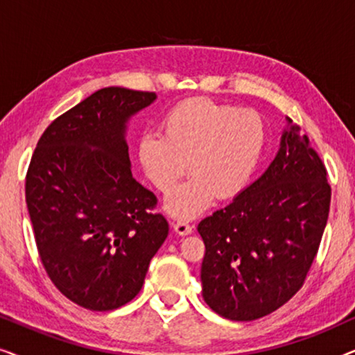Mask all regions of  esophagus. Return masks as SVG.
I'll return each instance as SVG.
<instances>
[{
	"mask_svg": "<svg viewBox=\"0 0 355 355\" xmlns=\"http://www.w3.org/2000/svg\"><path fill=\"white\" fill-rule=\"evenodd\" d=\"M173 227H174V231H176L179 236H187V234H191L192 230H193L192 225H189V223H187L186 220H178V221H174Z\"/></svg>",
	"mask_w": 355,
	"mask_h": 355,
	"instance_id": "obj_1",
	"label": "esophagus"
}]
</instances>
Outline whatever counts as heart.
<instances>
[{"instance_id":"b5f03b06","label":"heart","mask_w":355,"mask_h":355,"mask_svg":"<svg viewBox=\"0 0 355 355\" xmlns=\"http://www.w3.org/2000/svg\"><path fill=\"white\" fill-rule=\"evenodd\" d=\"M162 129L163 135L139 139L137 159L163 193L189 166L191 176L164 202L178 218L196 216L215 196L225 200L244 191L266 147V125L259 113L207 98L181 101L164 114Z\"/></svg>"}]
</instances>
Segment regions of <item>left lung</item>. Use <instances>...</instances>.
Masks as SVG:
<instances>
[{"instance_id":"8db88e82","label":"left lung","mask_w":355,"mask_h":355,"mask_svg":"<svg viewBox=\"0 0 355 355\" xmlns=\"http://www.w3.org/2000/svg\"><path fill=\"white\" fill-rule=\"evenodd\" d=\"M288 121L268 169L197 227L203 300L234 322L265 317L302 288L328 221L327 168Z\"/></svg>"}]
</instances>
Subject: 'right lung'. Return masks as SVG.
<instances>
[{
	"label": "right lung",
	"instance_id": "1",
	"mask_svg": "<svg viewBox=\"0 0 355 355\" xmlns=\"http://www.w3.org/2000/svg\"><path fill=\"white\" fill-rule=\"evenodd\" d=\"M153 92L106 87L45 129L26 176L38 255L51 283L80 307H123L142 289L168 236L157 197L130 173L124 132Z\"/></svg>",
	"mask_w": 355,
	"mask_h": 355
}]
</instances>
